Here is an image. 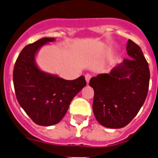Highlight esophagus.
Segmentation results:
<instances>
[{"instance_id": "esophagus-1", "label": "esophagus", "mask_w": 158, "mask_h": 158, "mask_svg": "<svg viewBox=\"0 0 158 158\" xmlns=\"http://www.w3.org/2000/svg\"><path fill=\"white\" fill-rule=\"evenodd\" d=\"M91 75H89V74H86L85 75V79L86 81H87V83H89V81H90V79H91Z\"/></svg>"}]
</instances>
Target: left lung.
I'll return each instance as SVG.
<instances>
[{
	"label": "left lung",
	"instance_id": "left-lung-1",
	"mask_svg": "<svg viewBox=\"0 0 158 158\" xmlns=\"http://www.w3.org/2000/svg\"><path fill=\"white\" fill-rule=\"evenodd\" d=\"M127 51L131 58L124 59L110 74H100L89 82L94 90L93 113L97 122L106 127L127 125L148 94L150 71L141 48L128 40Z\"/></svg>",
	"mask_w": 158,
	"mask_h": 158
}]
</instances>
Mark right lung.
<instances>
[{"instance_id": "obj_1", "label": "right lung", "mask_w": 158, "mask_h": 158, "mask_svg": "<svg viewBox=\"0 0 158 158\" xmlns=\"http://www.w3.org/2000/svg\"><path fill=\"white\" fill-rule=\"evenodd\" d=\"M54 38H42L25 46L17 58L13 72L15 94L19 105L35 123H58L67 112L73 98L85 87L84 76L66 80L40 70L35 55L42 45Z\"/></svg>"}]
</instances>
